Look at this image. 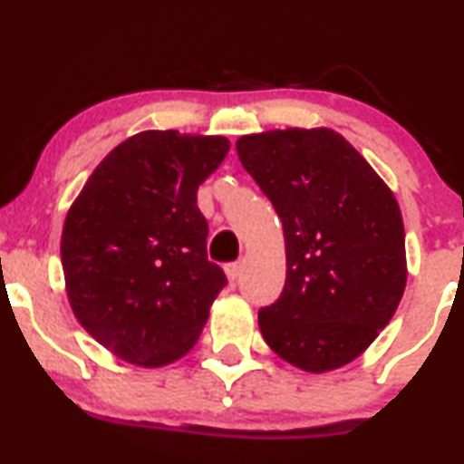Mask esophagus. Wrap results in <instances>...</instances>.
<instances>
[{
	"label": "esophagus",
	"instance_id": "obj_1",
	"mask_svg": "<svg viewBox=\"0 0 464 464\" xmlns=\"http://www.w3.org/2000/svg\"><path fill=\"white\" fill-rule=\"evenodd\" d=\"M227 279L231 281V284H236V281L242 276V270H244V262H236V264H228L227 266Z\"/></svg>",
	"mask_w": 464,
	"mask_h": 464
}]
</instances>
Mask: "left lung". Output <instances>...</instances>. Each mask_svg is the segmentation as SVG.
<instances>
[{
    "mask_svg": "<svg viewBox=\"0 0 464 464\" xmlns=\"http://www.w3.org/2000/svg\"><path fill=\"white\" fill-rule=\"evenodd\" d=\"M236 148L284 225L285 285L259 310L264 340L305 372L343 369L391 323L406 290L395 194L324 126L242 135Z\"/></svg>",
    "mask_w": 464,
    "mask_h": 464,
    "instance_id": "obj_1",
    "label": "left lung"
}]
</instances>
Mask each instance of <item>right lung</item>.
I'll return each instance as SVG.
<instances>
[{"label": "right lung", "mask_w": 464, "mask_h": 464, "mask_svg": "<svg viewBox=\"0 0 464 464\" xmlns=\"http://www.w3.org/2000/svg\"><path fill=\"white\" fill-rule=\"evenodd\" d=\"M222 135L143 130L100 161L69 207L61 262L78 323L115 358H183L227 284L207 259L196 194L225 161Z\"/></svg>", "instance_id": "1"}]
</instances>
